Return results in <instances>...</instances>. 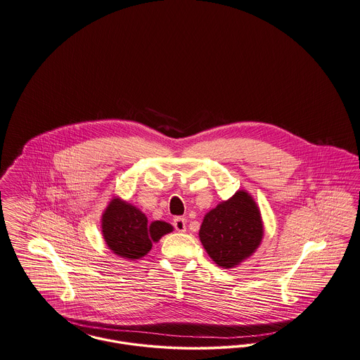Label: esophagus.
Wrapping results in <instances>:
<instances>
[{"instance_id":"esophagus-1","label":"esophagus","mask_w":360,"mask_h":360,"mask_svg":"<svg viewBox=\"0 0 360 360\" xmlns=\"http://www.w3.org/2000/svg\"><path fill=\"white\" fill-rule=\"evenodd\" d=\"M173 226H174V229H176L177 232H186V229H187V221H186V218H183V217H176V218L173 219Z\"/></svg>"}]
</instances>
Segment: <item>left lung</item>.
Listing matches in <instances>:
<instances>
[{
	"label": "left lung",
	"mask_w": 360,
	"mask_h": 360,
	"mask_svg": "<svg viewBox=\"0 0 360 360\" xmlns=\"http://www.w3.org/2000/svg\"><path fill=\"white\" fill-rule=\"evenodd\" d=\"M262 238L261 212L252 196L243 190L210 210L199 231L206 252L224 269L235 267L251 257Z\"/></svg>",
	"instance_id": "obj_1"
}]
</instances>
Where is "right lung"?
<instances>
[{
	"label": "right lung",
	"mask_w": 360,
	"mask_h": 360,
	"mask_svg": "<svg viewBox=\"0 0 360 360\" xmlns=\"http://www.w3.org/2000/svg\"><path fill=\"white\" fill-rule=\"evenodd\" d=\"M173 226L165 221H153L128 202L115 198L102 214V235L108 247L124 259L135 261L144 257Z\"/></svg>",
	"instance_id": "1"
}]
</instances>
